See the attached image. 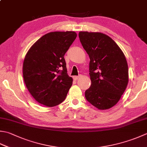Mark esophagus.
I'll return each instance as SVG.
<instances>
[{"instance_id":"1","label":"esophagus","mask_w":147,"mask_h":147,"mask_svg":"<svg viewBox=\"0 0 147 147\" xmlns=\"http://www.w3.org/2000/svg\"><path fill=\"white\" fill-rule=\"evenodd\" d=\"M80 76H74V78H74V80H77L79 78H80Z\"/></svg>"}]
</instances>
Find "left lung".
Segmentation results:
<instances>
[{"mask_svg":"<svg viewBox=\"0 0 147 147\" xmlns=\"http://www.w3.org/2000/svg\"><path fill=\"white\" fill-rule=\"evenodd\" d=\"M78 36L90 59L91 85L85 91V97L99 110H108L119 101L127 86L125 57L117 43L105 34L82 31Z\"/></svg>","mask_w":147,"mask_h":147,"instance_id":"obj_1","label":"left lung"}]
</instances>
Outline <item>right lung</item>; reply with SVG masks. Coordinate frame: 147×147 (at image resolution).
<instances>
[{"instance_id": "obj_1", "label": "right lung", "mask_w": 147, "mask_h": 147, "mask_svg": "<svg viewBox=\"0 0 147 147\" xmlns=\"http://www.w3.org/2000/svg\"><path fill=\"white\" fill-rule=\"evenodd\" d=\"M75 32H51L30 48L23 64V76L37 102L53 107L65 100L73 84L64 56L76 38Z\"/></svg>"}]
</instances>
